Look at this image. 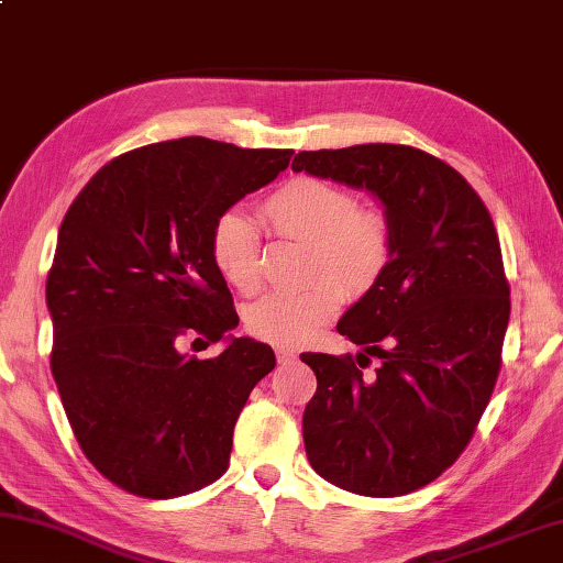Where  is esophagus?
<instances>
[{
  "label": "esophagus",
  "mask_w": 563,
  "mask_h": 563,
  "mask_svg": "<svg viewBox=\"0 0 563 563\" xmlns=\"http://www.w3.org/2000/svg\"><path fill=\"white\" fill-rule=\"evenodd\" d=\"M294 356H297V351H294V349H276V358H279V363H287Z\"/></svg>",
  "instance_id": "1"
}]
</instances>
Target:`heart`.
Returning a JSON list of instances; mask_svg holds the SVG:
<instances>
[{
  "instance_id": "heart-1",
  "label": "heart",
  "mask_w": 563,
  "mask_h": 563,
  "mask_svg": "<svg viewBox=\"0 0 563 563\" xmlns=\"http://www.w3.org/2000/svg\"><path fill=\"white\" fill-rule=\"evenodd\" d=\"M266 230L282 240L307 242L303 279L297 291L269 294L246 309L244 327L274 346H303L336 319L343 294L361 299L378 287L396 254V230L378 207L321 177H294L262 202ZM210 260L234 291L262 287V234L250 217L222 212L210 230Z\"/></svg>"
}]
</instances>
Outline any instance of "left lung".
Returning a JSON list of instances; mask_svg holds the SVG:
<instances>
[{
  "instance_id": "1",
  "label": "left lung",
  "mask_w": 563,
  "mask_h": 563,
  "mask_svg": "<svg viewBox=\"0 0 563 563\" xmlns=\"http://www.w3.org/2000/svg\"><path fill=\"white\" fill-rule=\"evenodd\" d=\"M291 167L366 187L396 230L386 276L339 321L363 353H301L317 373L309 462L353 495H408L465 452L495 390L511 309L495 222L455 167L412 145L301 151ZM371 355L382 366L363 374Z\"/></svg>"
}]
</instances>
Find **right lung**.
I'll list each match as a JSON object with an SVG mask.
<instances>
[{"label": "right lung", "instance_id": "obj_1", "mask_svg": "<svg viewBox=\"0 0 563 563\" xmlns=\"http://www.w3.org/2000/svg\"><path fill=\"white\" fill-rule=\"evenodd\" d=\"M291 155L210 137L143 145L68 207L46 279L52 373L84 455L115 487L173 499L230 467L234 422L274 351L232 339L197 361L180 341L217 343L240 323L210 260L212 222Z\"/></svg>", "mask_w": 563, "mask_h": 563}]
</instances>
